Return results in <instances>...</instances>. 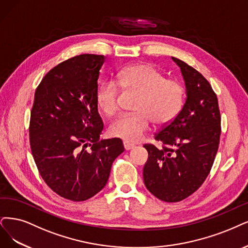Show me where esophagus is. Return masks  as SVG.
<instances>
[{"mask_svg":"<svg viewBox=\"0 0 248 248\" xmlns=\"http://www.w3.org/2000/svg\"><path fill=\"white\" fill-rule=\"evenodd\" d=\"M124 149L125 150H131L135 147V145L130 143V142H126V141H124Z\"/></svg>","mask_w":248,"mask_h":248,"instance_id":"1","label":"esophagus"}]
</instances>
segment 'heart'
Instances as JSON below:
<instances>
[{"label":"heart","instance_id":"1","mask_svg":"<svg viewBox=\"0 0 248 248\" xmlns=\"http://www.w3.org/2000/svg\"><path fill=\"white\" fill-rule=\"evenodd\" d=\"M117 84L139 93L136 113L117 116L109 125L111 136L134 143L142 139L150 122L164 125L181 111L184 102V88L181 82L166 78L161 71L149 64H139L117 72ZM113 80H104L97 90L96 103L101 112L112 115L117 110L118 87Z\"/></svg>","mask_w":248,"mask_h":248}]
</instances>
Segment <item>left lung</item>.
<instances>
[{
	"instance_id": "left-lung-1",
	"label": "left lung",
	"mask_w": 248,
	"mask_h": 248,
	"mask_svg": "<svg viewBox=\"0 0 248 248\" xmlns=\"http://www.w3.org/2000/svg\"><path fill=\"white\" fill-rule=\"evenodd\" d=\"M171 59L181 69L186 101L178 115L154 135L162 148L144 145L148 159L143 179L155 197L178 202L194 193L208 176L218 148L221 114L205 78L184 61Z\"/></svg>"
}]
</instances>
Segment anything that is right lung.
Returning <instances> with one entry per match:
<instances>
[{"instance_id": "obj_1", "label": "right lung", "mask_w": 248, "mask_h": 248, "mask_svg": "<svg viewBox=\"0 0 248 248\" xmlns=\"http://www.w3.org/2000/svg\"><path fill=\"white\" fill-rule=\"evenodd\" d=\"M103 55L82 54L58 64L35 90L30 140L42 178L55 193L84 201L102 190L124 151L118 138L100 140L96 103Z\"/></svg>"}]
</instances>
